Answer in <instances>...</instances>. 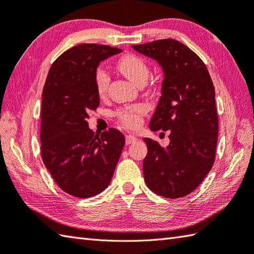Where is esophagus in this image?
Returning a JSON list of instances; mask_svg holds the SVG:
<instances>
[{
  "instance_id": "esophagus-1",
  "label": "esophagus",
  "mask_w": 254,
  "mask_h": 254,
  "mask_svg": "<svg viewBox=\"0 0 254 254\" xmlns=\"http://www.w3.org/2000/svg\"><path fill=\"white\" fill-rule=\"evenodd\" d=\"M136 140L137 138L134 136V135H131V134H128V135H127L126 136V142H127V144H132V143H134V142H136Z\"/></svg>"
}]
</instances>
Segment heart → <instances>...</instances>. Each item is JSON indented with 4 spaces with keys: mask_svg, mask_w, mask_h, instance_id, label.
<instances>
[{
    "mask_svg": "<svg viewBox=\"0 0 254 254\" xmlns=\"http://www.w3.org/2000/svg\"><path fill=\"white\" fill-rule=\"evenodd\" d=\"M116 67L123 76L130 79L137 86H143L150 76V67L147 63L135 54H124L118 58ZM94 86L97 93L100 97H104L108 91L109 78L108 72L103 68H98L94 71ZM147 112V108L143 103H135L131 106L119 108L114 112V116L124 127L127 128H136L142 123V118Z\"/></svg>",
    "mask_w": 254,
    "mask_h": 254,
    "instance_id": "heart-1",
    "label": "heart"
}]
</instances>
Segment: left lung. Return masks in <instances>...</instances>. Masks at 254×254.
<instances>
[{
	"label": "left lung",
	"instance_id": "8db88e82",
	"mask_svg": "<svg viewBox=\"0 0 254 254\" xmlns=\"http://www.w3.org/2000/svg\"><path fill=\"white\" fill-rule=\"evenodd\" d=\"M132 47L154 58L164 70L162 96L150 123L152 131H170V145L144 138L147 155L144 180L165 198L193 191L215 163L218 113L208 69L197 54L175 39H158Z\"/></svg>",
	"mask_w": 254,
	"mask_h": 254
}]
</instances>
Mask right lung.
Returning a JSON list of instances; mask_svg holds the SVG:
<instances>
[{
	"instance_id": "obj_1",
	"label": "right lung",
	"mask_w": 254,
	"mask_h": 254,
	"mask_svg": "<svg viewBox=\"0 0 254 254\" xmlns=\"http://www.w3.org/2000/svg\"><path fill=\"white\" fill-rule=\"evenodd\" d=\"M121 52L79 44L54 62L44 84L42 158L58 187L73 197L89 198L106 190L126 143L117 128L98 135L88 127V113L100 104L94 71L103 59Z\"/></svg>"
}]
</instances>
